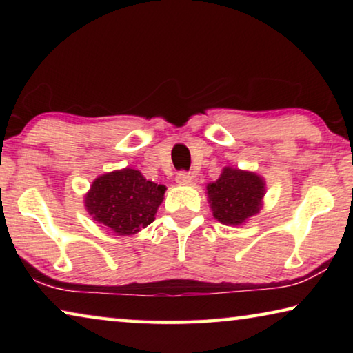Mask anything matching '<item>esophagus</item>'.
<instances>
[{
    "label": "esophagus",
    "mask_w": 353,
    "mask_h": 353,
    "mask_svg": "<svg viewBox=\"0 0 353 353\" xmlns=\"http://www.w3.org/2000/svg\"><path fill=\"white\" fill-rule=\"evenodd\" d=\"M191 181H193V176H191L190 172H187V171H181L176 176V182L181 183V185H190Z\"/></svg>",
    "instance_id": "34e87169"
}]
</instances>
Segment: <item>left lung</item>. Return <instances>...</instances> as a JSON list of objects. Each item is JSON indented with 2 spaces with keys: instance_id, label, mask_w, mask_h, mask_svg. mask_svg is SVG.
Returning a JSON list of instances; mask_svg holds the SVG:
<instances>
[{
  "instance_id": "8db88e82",
  "label": "left lung",
  "mask_w": 353,
  "mask_h": 353,
  "mask_svg": "<svg viewBox=\"0 0 353 353\" xmlns=\"http://www.w3.org/2000/svg\"><path fill=\"white\" fill-rule=\"evenodd\" d=\"M265 181L255 172L225 166L216 182L207 185L213 216L225 225H241L260 212Z\"/></svg>"
}]
</instances>
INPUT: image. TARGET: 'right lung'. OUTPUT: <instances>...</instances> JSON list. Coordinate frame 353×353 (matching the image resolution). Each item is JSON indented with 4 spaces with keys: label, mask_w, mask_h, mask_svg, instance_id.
Instances as JSON below:
<instances>
[{
    "label": "right lung",
    "mask_w": 353,
    "mask_h": 353,
    "mask_svg": "<svg viewBox=\"0 0 353 353\" xmlns=\"http://www.w3.org/2000/svg\"><path fill=\"white\" fill-rule=\"evenodd\" d=\"M165 185L154 183L140 171L124 168L97 177L85 194V208L104 229L134 235L155 219Z\"/></svg>",
    "instance_id": "right-lung-1"
}]
</instances>
